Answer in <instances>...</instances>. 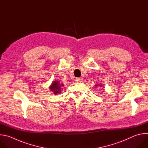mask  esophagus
<instances>
[{
    "instance_id": "1",
    "label": "esophagus",
    "mask_w": 148,
    "mask_h": 148,
    "mask_svg": "<svg viewBox=\"0 0 148 148\" xmlns=\"http://www.w3.org/2000/svg\"><path fill=\"white\" fill-rule=\"evenodd\" d=\"M82 79H81V78H77L76 79V81L77 82H82Z\"/></svg>"
}]
</instances>
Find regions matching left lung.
Returning <instances> with one entry per match:
<instances>
[{"mask_svg": "<svg viewBox=\"0 0 148 148\" xmlns=\"http://www.w3.org/2000/svg\"><path fill=\"white\" fill-rule=\"evenodd\" d=\"M102 84L100 83V84H96V85H95V87H97V88H100V89H101V88H103L104 87H102Z\"/></svg>", "mask_w": 148, "mask_h": 148, "instance_id": "left-lung-1", "label": "left lung"}]
</instances>
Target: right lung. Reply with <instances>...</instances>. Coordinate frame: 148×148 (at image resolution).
<instances>
[{
  "label": "right lung",
  "mask_w": 148,
  "mask_h": 148,
  "mask_svg": "<svg viewBox=\"0 0 148 148\" xmlns=\"http://www.w3.org/2000/svg\"><path fill=\"white\" fill-rule=\"evenodd\" d=\"M64 86V84H61L60 81L56 80L52 82L51 84L49 87V88L52 92H53V94L58 95L61 93Z\"/></svg>",
  "instance_id": "right-lung-1"
}]
</instances>
